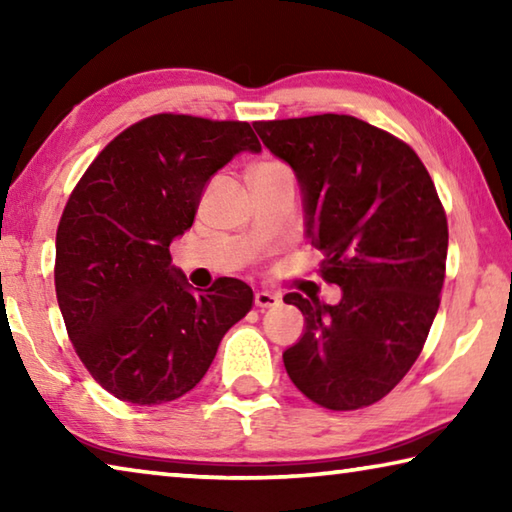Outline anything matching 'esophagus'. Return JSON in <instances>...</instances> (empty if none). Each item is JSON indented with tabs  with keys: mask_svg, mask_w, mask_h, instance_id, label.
<instances>
[{
	"mask_svg": "<svg viewBox=\"0 0 512 512\" xmlns=\"http://www.w3.org/2000/svg\"><path fill=\"white\" fill-rule=\"evenodd\" d=\"M255 305L259 309L277 307V305H280V296H275V293H271V291H257L255 293Z\"/></svg>",
	"mask_w": 512,
	"mask_h": 512,
	"instance_id": "34e87169",
	"label": "esophagus"
}]
</instances>
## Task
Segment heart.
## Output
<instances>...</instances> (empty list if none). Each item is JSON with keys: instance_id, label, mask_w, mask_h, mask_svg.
Segmentation results:
<instances>
[{"instance_id": "b5f03b06", "label": "heart", "mask_w": 512, "mask_h": 512, "mask_svg": "<svg viewBox=\"0 0 512 512\" xmlns=\"http://www.w3.org/2000/svg\"><path fill=\"white\" fill-rule=\"evenodd\" d=\"M262 164H268V162H262Z\"/></svg>"}]
</instances>
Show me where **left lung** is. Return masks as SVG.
Wrapping results in <instances>:
<instances>
[{"instance_id":"left-lung-1","label":"left lung","mask_w":512,"mask_h":512,"mask_svg":"<svg viewBox=\"0 0 512 512\" xmlns=\"http://www.w3.org/2000/svg\"><path fill=\"white\" fill-rule=\"evenodd\" d=\"M268 151L296 171L307 237L339 305L287 293L305 334L282 354L298 391L325 409L386 397L420 357L440 305L447 216L409 144L350 115L255 121Z\"/></svg>"}]
</instances>
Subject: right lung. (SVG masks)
<instances>
[{"mask_svg":"<svg viewBox=\"0 0 512 512\" xmlns=\"http://www.w3.org/2000/svg\"><path fill=\"white\" fill-rule=\"evenodd\" d=\"M241 151H262L248 121L160 112L121 131L69 194L56 232L58 307L83 366L121 402L192 391L253 307V289L235 277L192 291L169 253L207 180Z\"/></svg>","mask_w":512,"mask_h":512,"instance_id":"1","label":"right lung"}]
</instances>
